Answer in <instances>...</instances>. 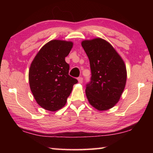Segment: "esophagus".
Instances as JSON below:
<instances>
[{"label": "esophagus", "mask_w": 153, "mask_h": 153, "mask_svg": "<svg viewBox=\"0 0 153 153\" xmlns=\"http://www.w3.org/2000/svg\"><path fill=\"white\" fill-rule=\"evenodd\" d=\"M77 80H78V82L79 83V84H82V83L83 82V78L82 77H79L77 78Z\"/></svg>", "instance_id": "esophagus-1"}]
</instances>
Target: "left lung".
<instances>
[{
    "mask_svg": "<svg viewBox=\"0 0 153 153\" xmlns=\"http://www.w3.org/2000/svg\"><path fill=\"white\" fill-rule=\"evenodd\" d=\"M82 46L89 59L92 73L86 88L88 102L98 111L110 109L118 102L125 88V63L113 46L102 38L83 40Z\"/></svg>",
    "mask_w": 153,
    "mask_h": 153,
    "instance_id": "obj_1",
    "label": "left lung"
}]
</instances>
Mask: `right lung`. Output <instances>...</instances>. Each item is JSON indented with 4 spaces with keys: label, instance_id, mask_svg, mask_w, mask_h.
Wrapping results in <instances>:
<instances>
[{
    "label": "right lung",
    "instance_id": "add662e5",
    "mask_svg": "<svg viewBox=\"0 0 153 153\" xmlns=\"http://www.w3.org/2000/svg\"><path fill=\"white\" fill-rule=\"evenodd\" d=\"M71 41L53 40L45 44L33 59L29 69L30 90L41 107L56 111L65 105L77 80L69 76L65 58L70 53Z\"/></svg>",
    "mask_w": 153,
    "mask_h": 153
}]
</instances>
